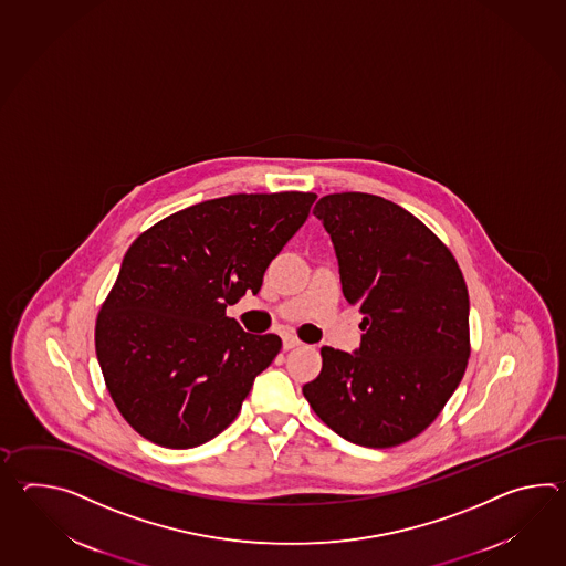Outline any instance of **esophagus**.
<instances>
[{"instance_id":"34e87169","label":"esophagus","mask_w":566,"mask_h":566,"mask_svg":"<svg viewBox=\"0 0 566 566\" xmlns=\"http://www.w3.org/2000/svg\"><path fill=\"white\" fill-rule=\"evenodd\" d=\"M301 345V340L296 339L294 335H284L282 337V347L289 352V349H294V347H298Z\"/></svg>"}]
</instances>
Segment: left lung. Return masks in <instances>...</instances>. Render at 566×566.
<instances>
[{
	"instance_id": "1",
	"label": "left lung",
	"mask_w": 566,
	"mask_h": 566,
	"mask_svg": "<svg viewBox=\"0 0 566 566\" xmlns=\"http://www.w3.org/2000/svg\"><path fill=\"white\" fill-rule=\"evenodd\" d=\"M313 213L335 245L345 298L364 314V335L353 353L323 347V369L302 394L343 439L398 447L432 424L465 374V277L451 250L396 202L337 192Z\"/></svg>"
}]
</instances>
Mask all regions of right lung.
<instances>
[{"label": "right lung", "instance_id": "add662e5", "mask_svg": "<svg viewBox=\"0 0 566 566\" xmlns=\"http://www.w3.org/2000/svg\"><path fill=\"white\" fill-rule=\"evenodd\" d=\"M314 192L229 195L144 231L101 306L95 352L117 410L144 439L192 449L238 418L277 335H250L226 308L258 294Z\"/></svg>", "mask_w": 566, "mask_h": 566}]
</instances>
